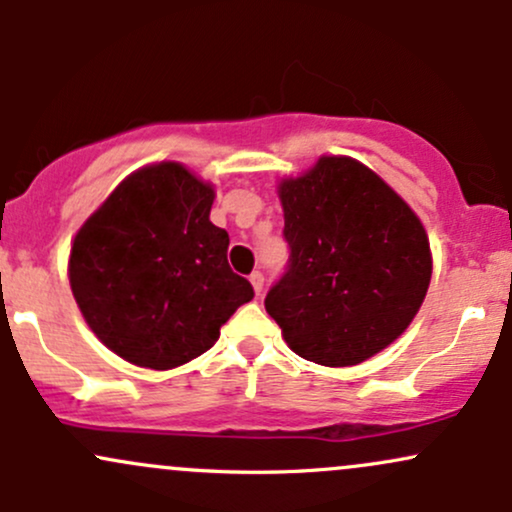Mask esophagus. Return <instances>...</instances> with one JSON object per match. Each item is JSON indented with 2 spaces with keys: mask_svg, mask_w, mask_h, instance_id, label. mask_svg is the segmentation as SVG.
Listing matches in <instances>:
<instances>
[{
  "mask_svg": "<svg viewBox=\"0 0 512 512\" xmlns=\"http://www.w3.org/2000/svg\"><path fill=\"white\" fill-rule=\"evenodd\" d=\"M250 284H252V289H255L257 296H260L262 289H264V276H262V272H252L250 274Z\"/></svg>",
  "mask_w": 512,
  "mask_h": 512,
  "instance_id": "1",
  "label": "esophagus"
}]
</instances>
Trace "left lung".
Listing matches in <instances>:
<instances>
[{
  "label": "left lung",
  "mask_w": 512,
  "mask_h": 512,
  "mask_svg": "<svg viewBox=\"0 0 512 512\" xmlns=\"http://www.w3.org/2000/svg\"><path fill=\"white\" fill-rule=\"evenodd\" d=\"M276 192L291 257L264 308L286 344L330 368L380 354L411 325L431 284L424 223L349 156H320Z\"/></svg>",
  "instance_id": "obj_1"
}]
</instances>
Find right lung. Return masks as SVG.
<instances>
[{
    "label": "right lung",
    "mask_w": 512,
    "mask_h": 512,
    "mask_svg": "<svg viewBox=\"0 0 512 512\" xmlns=\"http://www.w3.org/2000/svg\"><path fill=\"white\" fill-rule=\"evenodd\" d=\"M214 185L178 161L129 173L76 231L69 286L86 325L139 368L202 356L250 281L228 267V233L209 221Z\"/></svg>",
    "instance_id": "obj_1"
}]
</instances>
